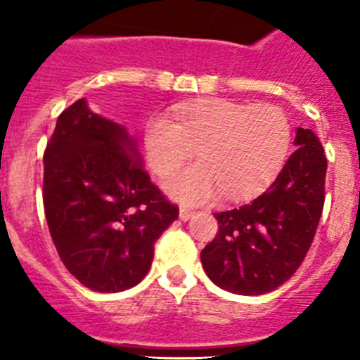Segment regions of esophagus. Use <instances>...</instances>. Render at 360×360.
<instances>
[{"label":"esophagus","instance_id":"1","mask_svg":"<svg viewBox=\"0 0 360 360\" xmlns=\"http://www.w3.org/2000/svg\"><path fill=\"white\" fill-rule=\"evenodd\" d=\"M191 217H193V211L188 210V207H181V210H179V218H181V220L186 221V220H190Z\"/></svg>","mask_w":360,"mask_h":360}]
</instances>
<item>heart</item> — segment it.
Masks as SVG:
<instances>
[{"instance_id":"heart-1","label":"heart","mask_w":360,"mask_h":360,"mask_svg":"<svg viewBox=\"0 0 360 360\" xmlns=\"http://www.w3.org/2000/svg\"><path fill=\"white\" fill-rule=\"evenodd\" d=\"M290 140V122L277 104L202 99L174 110V122L150 120L143 147L160 177L176 174L195 149L199 163L174 177L167 190L179 202L197 206L220 191L227 200L257 195L282 169Z\"/></svg>"}]
</instances>
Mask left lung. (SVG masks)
<instances>
[{
	"mask_svg": "<svg viewBox=\"0 0 360 360\" xmlns=\"http://www.w3.org/2000/svg\"><path fill=\"white\" fill-rule=\"evenodd\" d=\"M295 153L263 195L214 213L218 233L200 252L204 271L221 290H277L307 256L325 202L327 158L311 129L298 127Z\"/></svg>",
	"mask_w": 360,
	"mask_h": 360,
	"instance_id": "left-lung-1",
	"label": "left lung"
}]
</instances>
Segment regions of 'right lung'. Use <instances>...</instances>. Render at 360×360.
<instances>
[{"mask_svg":"<svg viewBox=\"0 0 360 360\" xmlns=\"http://www.w3.org/2000/svg\"><path fill=\"white\" fill-rule=\"evenodd\" d=\"M44 211L67 270L97 293L136 286L154 243L177 220L143 170L136 140L78 99L60 113L44 153Z\"/></svg>","mask_w":360,"mask_h":360,"instance_id":"right-lung-1","label":"right lung"}]
</instances>
